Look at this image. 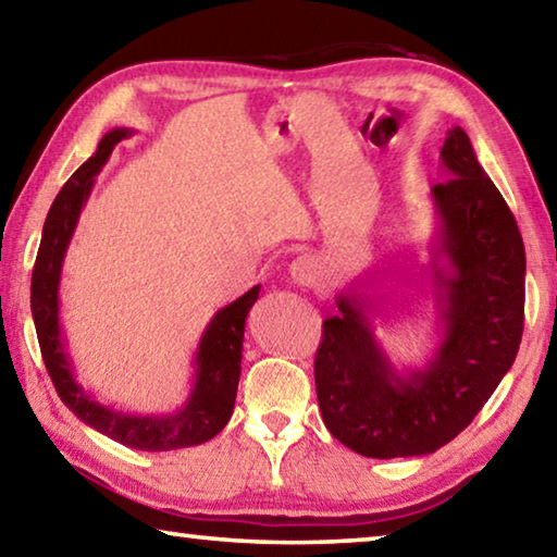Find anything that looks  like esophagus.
I'll list each match as a JSON object with an SVG mask.
<instances>
[{
  "label": "esophagus",
  "mask_w": 557,
  "mask_h": 557,
  "mask_svg": "<svg viewBox=\"0 0 557 557\" xmlns=\"http://www.w3.org/2000/svg\"><path fill=\"white\" fill-rule=\"evenodd\" d=\"M289 275L297 282V285H309V282L314 280V262L309 258H297L295 262H292Z\"/></svg>",
  "instance_id": "1"
}]
</instances>
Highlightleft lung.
Masks as SVG:
<instances>
[{"mask_svg":"<svg viewBox=\"0 0 557 557\" xmlns=\"http://www.w3.org/2000/svg\"><path fill=\"white\" fill-rule=\"evenodd\" d=\"M432 186L435 235L422 268L440 338L422 366H395L375 336L385 307L351 282L336 295L314 358L317 400L332 435L373 459L422 457L455 440L511 369L523 334L525 250L511 209L461 127L442 145Z\"/></svg>","mask_w":557,"mask_h":557,"instance_id":"1","label":"left lung"}]
</instances>
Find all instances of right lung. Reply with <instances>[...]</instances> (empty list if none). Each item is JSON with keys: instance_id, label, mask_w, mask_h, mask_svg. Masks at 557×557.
<instances>
[{"instance_id": "1", "label": "right lung", "mask_w": 557, "mask_h": 557, "mask_svg": "<svg viewBox=\"0 0 557 557\" xmlns=\"http://www.w3.org/2000/svg\"><path fill=\"white\" fill-rule=\"evenodd\" d=\"M129 135H135V129H110L98 143L96 154L78 166V172L63 184L51 203L32 275V314L36 336H39L44 363L49 369L55 393L65 403V408L73 410L75 418L86 422L88 428L102 432V435L120 442V445L143 451L196 447L219 435L233 414L235 393H238L240 381L245 317L256 305L260 285L245 292L228 307L219 309L211 322L206 324L194 354V375L188 398L182 408L166 414H137L117 410L112 405L100 403L96 395L83 388L73 373V361L69 348H65V336L61 329L59 287L65 252H69L81 211L86 209L96 176L106 166L115 145Z\"/></svg>"}]
</instances>
